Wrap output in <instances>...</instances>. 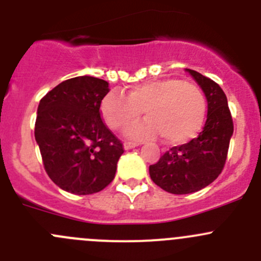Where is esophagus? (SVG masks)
I'll return each instance as SVG.
<instances>
[{
  "label": "esophagus",
  "instance_id": "34e87169",
  "mask_svg": "<svg viewBox=\"0 0 261 261\" xmlns=\"http://www.w3.org/2000/svg\"><path fill=\"white\" fill-rule=\"evenodd\" d=\"M139 145H140V144H139V143H133V141H125V143H123V147H125V150L133 149V147L139 146Z\"/></svg>",
  "mask_w": 261,
  "mask_h": 261
}]
</instances>
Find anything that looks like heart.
Returning a JSON list of instances; mask_svg holds the SVG:
<instances>
[{"label":"heart","instance_id":"1","mask_svg":"<svg viewBox=\"0 0 261 261\" xmlns=\"http://www.w3.org/2000/svg\"><path fill=\"white\" fill-rule=\"evenodd\" d=\"M141 111L147 120L131 126L126 134L144 139L159 133L169 144L194 138L206 117L203 92L196 84L177 78H163L130 87L127 96L112 91L101 102V114L112 130H122L138 121Z\"/></svg>","mask_w":261,"mask_h":261}]
</instances>
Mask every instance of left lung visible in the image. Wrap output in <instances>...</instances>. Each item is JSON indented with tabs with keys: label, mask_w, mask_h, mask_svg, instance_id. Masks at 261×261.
I'll return each instance as SVG.
<instances>
[{
	"label": "left lung",
	"mask_w": 261,
	"mask_h": 261,
	"mask_svg": "<svg viewBox=\"0 0 261 261\" xmlns=\"http://www.w3.org/2000/svg\"><path fill=\"white\" fill-rule=\"evenodd\" d=\"M204 92L208 103L207 121L197 138L168 150L150 165V178L173 194H188L211 184L222 172L227 159L233 122L225 92L215 81L187 69Z\"/></svg>",
	"instance_id": "left-lung-1"
}]
</instances>
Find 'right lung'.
Instances as JSON below:
<instances>
[{"label": "right lung", "mask_w": 261, "mask_h": 261, "mask_svg": "<svg viewBox=\"0 0 261 261\" xmlns=\"http://www.w3.org/2000/svg\"><path fill=\"white\" fill-rule=\"evenodd\" d=\"M109 92L106 81L82 75L62 82L40 99L35 140L46 174L69 193H97L115 178L123 146L101 118Z\"/></svg>", "instance_id": "right-lung-1"}]
</instances>
